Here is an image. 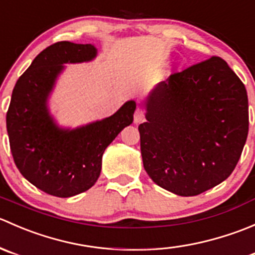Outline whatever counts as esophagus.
<instances>
[{
  "instance_id": "1",
  "label": "esophagus",
  "mask_w": 255,
  "mask_h": 255,
  "mask_svg": "<svg viewBox=\"0 0 255 255\" xmlns=\"http://www.w3.org/2000/svg\"><path fill=\"white\" fill-rule=\"evenodd\" d=\"M143 120H144V112L142 109H139V107H138L134 112V122L139 123V122H142Z\"/></svg>"
}]
</instances>
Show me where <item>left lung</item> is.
I'll use <instances>...</instances> for the list:
<instances>
[{
    "label": "left lung",
    "instance_id": "left-lung-1",
    "mask_svg": "<svg viewBox=\"0 0 255 255\" xmlns=\"http://www.w3.org/2000/svg\"><path fill=\"white\" fill-rule=\"evenodd\" d=\"M145 110L140 151L156 185L195 196L235 170L248 135V96L223 59L171 74L150 92Z\"/></svg>",
    "mask_w": 255,
    "mask_h": 255
}]
</instances>
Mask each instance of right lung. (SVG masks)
Here are the masks:
<instances>
[{"instance_id": "obj_1", "label": "right lung", "mask_w": 255, "mask_h": 255, "mask_svg": "<svg viewBox=\"0 0 255 255\" xmlns=\"http://www.w3.org/2000/svg\"><path fill=\"white\" fill-rule=\"evenodd\" d=\"M96 55L92 44L55 43L35 56L12 92L6 125L13 160L30 184L53 196L71 197L94 186L105 149L133 122V100L110 117L74 129L59 127L49 112V96L64 64Z\"/></svg>"}]
</instances>
